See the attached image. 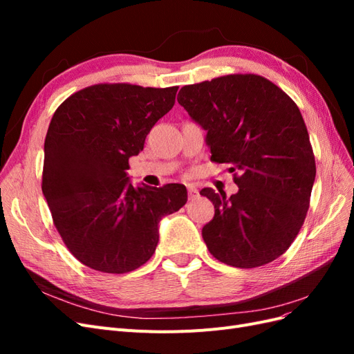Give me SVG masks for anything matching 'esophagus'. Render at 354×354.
<instances>
[{
    "mask_svg": "<svg viewBox=\"0 0 354 354\" xmlns=\"http://www.w3.org/2000/svg\"><path fill=\"white\" fill-rule=\"evenodd\" d=\"M187 192H189V199H196L199 196V192L195 185H189Z\"/></svg>",
    "mask_w": 354,
    "mask_h": 354,
    "instance_id": "esophagus-1",
    "label": "esophagus"
}]
</instances>
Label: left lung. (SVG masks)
Listing matches in <instances>:
<instances>
[{"label":"left lung","instance_id":"1","mask_svg":"<svg viewBox=\"0 0 354 354\" xmlns=\"http://www.w3.org/2000/svg\"><path fill=\"white\" fill-rule=\"evenodd\" d=\"M178 103L207 130L211 160L229 164L238 194L201 190L216 214L202 229L212 257L252 269L281 257L301 229L316 177L313 147L295 102L255 73L185 85Z\"/></svg>","mask_w":354,"mask_h":354}]
</instances>
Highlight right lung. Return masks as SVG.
Wrapping results in <instances>:
<instances>
[{"label":"right lung","instance_id":"obj_1","mask_svg":"<svg viewBox=\"0 0 354 354\" xmlns=\"http://www.w3.org/2000/svg\"><path fill=\"white\" fill-rule=\"evenodd\" d=\"M177 90L95 84L51 118L42 194L62 241L93 270L122 274L143 266L156 250L160 218L187 202L183 185L134 187L127 177L128 159L143 151Z\"/></svg>","mask_w":354,"mask_h":354}]
</instances>
